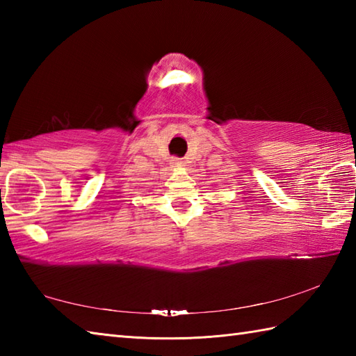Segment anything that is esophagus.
<instances>
[{
    "mask_svg": "<svg viewBox=\"0 0 356 356\" xmlns=\"http://www.w3.org/2000/svg\"><path fill=\"white\" fill-rule=\"evenodd\" d=\"M171 163H172V166H184L185 165V162L182 161V159H179V157H172L171 159Z\"/></svg>",
    "mask_w": 356,
    "mask_h": 356,
    "instance_id": "esophagus-1",
    "label": "esophagus"
}]
</instances>
